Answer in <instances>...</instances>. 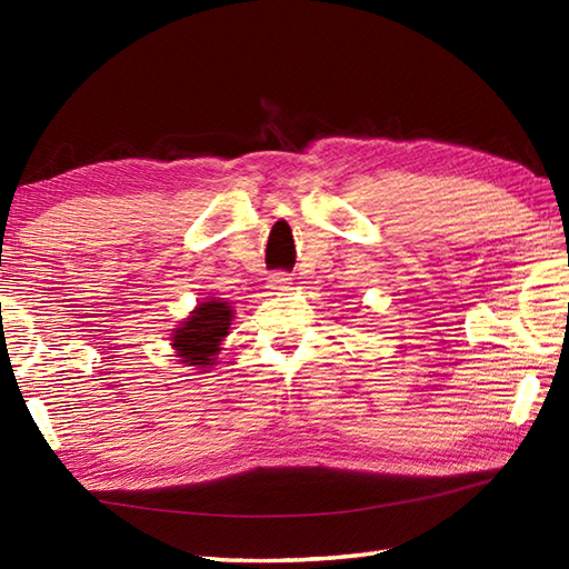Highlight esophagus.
<instances>
[{
    "instance_id": "esophagus-1",
    "label": "esophagus",
    "mask_w": 569,
    "mask_h": 569,
    "mask_svg": "<svg viewBox=\"0 0 569 569\" xmlns=\"http://www.w3.org/2000/svg\"><path fill=\"white\" fill-rule=\"evenodd\" d=\"M269 288L273 293H283V291H291V276L283 273V271H276L269 276Z\"/></svg>"
}]
</instances>
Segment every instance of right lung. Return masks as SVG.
I'll list each match as a JSON object with an SVG mask.
<instances>
[{
	"label": "right lung",
	"mask_w": 569,
	"mask_h": 569,
	"mask_svg": "<svg viewBox=\"0 0 569 569\" xmlns=\"http://www.w3.org/2000/svg\"><path fill=\"white\" fill-rule=\"evenodd\" d=\"M232 318V306L214 298L204 300V303L192 310L190 318H186V322L176 328L171 337L180 365L210 369L217 355H220L222 340L229 335Z\"/></svg>",
	"instance_id": "right-lung-1"
}]
</instances>
